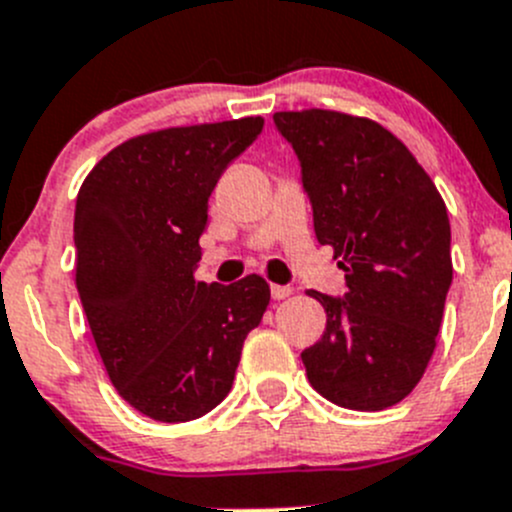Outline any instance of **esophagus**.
<instances>
[{
  "label": "esophagus",
  "mask_w": 512,
  "mask_h": 512,
  "mask_svg": "<svg viewBox=\"0 0 512 512\" xmlns=\"http://www.w3.org/2000/svg\"><path fill=\"white\" fill-rule=\"evenodd\" d=\"M271 296H274L276 301L289 299V296H291V286H279V284H274V286H271Z\"/></svg>",
  "instance_id": "34e87169"
}]
</instances>
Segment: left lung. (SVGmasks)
I'll return each instance as SVG.
<instances>
[{
	"instance_id": "obj_1",
	"label": "left lung",
	"mask_w": 512,
	"mask_h": 512,
	"mask_svg": "<svg viewBox=\"0 0 512 512\" xmlns=\"http://www.w3.org/2000/svg\"><path fill=\"white\" fill-rule=\"evenodd\" d=\"M276 128L301 160L321 246L344 269V299L306 291L326 329L301 352L311 387L347 410L397 405L437 347L452 281L450 221L415 155L379 123L337 110H284Z\"/></svg>"
}]
</instances>
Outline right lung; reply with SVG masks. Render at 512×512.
I'll use <instances>...</instances> for the list:
<instances>
[{"label":"right lung","instance_id":"obj_1","mask_svg":"<svg viewBox=\"0 0 512 512\" xmlns=\"http://www.w3.org/2000/svg\"><path fill=\"white\" fill-rule=\"evenodd\" d=\"M261 128L241 118L135 135L77 193V294L107 377L150 420L211 412L271 301L259 274L231 286L196 279L211 191Z\"/></svg>","mask_w":512,"mask_h":512}]
</instances>
